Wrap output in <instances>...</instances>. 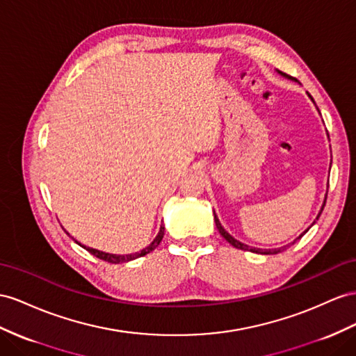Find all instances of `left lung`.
I'll return each mask as SVG.
<instances>
[{"instance_id": "obj_1", "label": "left lung", "mask_w": 356, "mask_h": 356, "mask_svg": "<svg viewBox=\"0 0 356 356\" xmlns=\"http://www.w3.org/2000/svg\"><path fill=\"white\" fill-rule=\"evenodd\" d=\"M280 74H281V72H280ZM282 75L287 76L286 74H282ZM309 97H312V96H309ZM312 99H313V97H312ZM325 203H326V202H325ZM325 203H323V206H322V211H323V207H325ZM322 211L318 212V216H321ZM213 215H215V213H213ZM318 216H317V220H318ZM215 224H216L218 232L221 233L222 238H224L227 242H229V243H232L234 248H239V250H243V251H252V252H257V254H277V252H281V248H280V250H266V251H263V250H260V248H251V247H248V245H245V243H242V242H239V241H236V239L233 238V236H230L229 233H227V232L224 230V227L220 224V220H218L216 215H215ZM305 232H307V230H305ZM305 232H304V233H305ZM304 233H302V234H304ZM302 234H300V236H302ZM300 236H299V238H300ZM299 238H298V239H299ZM284 248H287V247H284ZM284 248H282V250H284Z\"/></svg>"}]
</instances>
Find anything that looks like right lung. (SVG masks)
I'll return each instance as SVG.
<instances>
[{"label":"right lung","mask_w":356,"mask_h":356,"mask_svg":"<svg viewBox=\"0 0 356 356\" xmlns=\"http://www.w3.org/2000/svg\"><path fill=\"white\" fill-rule=\"evenodd\" d=\"M163 225H161V230H159V233H158V236L156 238H154V241L149 245L147 248H144V250H141L140 252H135V254H127V256H115V254H108V252H102V251H97V250H93V248H90V247H84V245H81V247H83L84 250H87L90 254H93V256H96L97 259H100V260H104V261H108V263H124V261H129V260H134V259H138V257H143V256H145V254H149L150 251H153L154 248L158 247V245L161 243V241H162V238H163ZM76 242V241H75ZM78 243V242H76Z\"/></svg>","instance_id":"1"}]
</instances>
